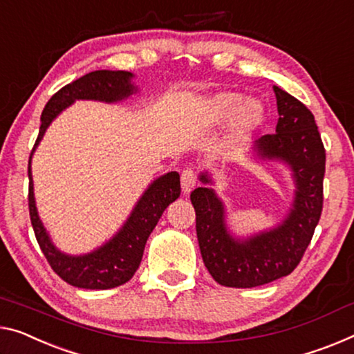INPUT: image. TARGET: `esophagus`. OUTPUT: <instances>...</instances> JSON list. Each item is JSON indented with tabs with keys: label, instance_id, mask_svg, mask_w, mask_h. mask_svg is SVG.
Instances as JSON below:
<instances>
[{
	"label": "esophagus",
	"instance_id": "1",
	"mask_svg": "<svg viewBox=\"0 0 354 354\" xmlns=\"http://www.w3.org/2000/svg\"><path fill=\"white\" fill-rule=\"evenodd\" d=\"M180 182H182V192H183V194H188L194 188V185H196V172L193 169H189V167H187V169H183L182 176H180Z\"/></svg>",
	"mask_w": 354,
	"mask_h": 354
}]
</instances>
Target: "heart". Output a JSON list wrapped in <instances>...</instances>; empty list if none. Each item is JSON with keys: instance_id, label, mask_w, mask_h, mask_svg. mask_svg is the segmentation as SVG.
<instances>
[{"instance_id": "heart-1", "label": "heart", "mask_w": 354, "mask_h": 354, "mask_svg": "<svg viewBox=\"0 0 354 354\" xmlns=\"http://www.w3.org/2000/svg\"><path fill=\"white\" fill-rule=\"evenodd\" d=\"M209 117L215 123L225 122L234 117L232 134L234 138H242L263 122L264 109L258 101H245L243 96L231 91L218 93L209 100Z\"/></svg>"}]
</instances>
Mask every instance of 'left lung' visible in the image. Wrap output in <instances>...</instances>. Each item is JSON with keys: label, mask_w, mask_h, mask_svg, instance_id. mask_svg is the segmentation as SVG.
Returning <instances> with one entry per match:
<instances>
[{"label": "left lung", "mask_w": 354, "mask_h": 354, "mask_svg": "<svg viewBox=\"0 0 354 354\" xmlns=\"http://www.w3.org/2000/svg\"><path fill=\"white\" fill-rule=\"evenodd\" d=\"M274 91L279 122L275 133L263 136L257 149L263 158L286 161L295 172V204L281 226L236 241L226 231L223 205L210 188L199 187L189 196L203 261L223 286L253 288L290 275L301 263L322 216L326 150L315 117L285 90L274 86ZM201 180L210 182L205 174Z\"/></svg>", "instance_id": "8db88e82"}]
</instances>
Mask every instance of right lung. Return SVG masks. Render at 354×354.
I'll use <instances>...</instances> for the list:
<instances>
[{"label": "right lung", "mask_w": 354, "mask_h": 354, "mask_svg": "<svg viewBox=\"0 0 354 354\" xmlns=\"http://www.w3.org/2000/svg\"><path fill=\"white\" fill-rule=\"evenodd\" d=\"M131 77L133 74L127 73V71L102 69L85 74L80 79L59 88L48 100L44 111H42L39 134H37L31 155L44 136L48 124L64 107L73 104L75 100H96L106 102L120 101L134 91ZM30 162V218L36 241L53 272L66 283L85 288V290H109V288L120 286L131 280L134 272L139 268L140 259H142L145 242L150 232L153 231L167 205L180 196V176L177 172H169L151 183L134 207L131 216L124 223L123 230H120V232L112 241H109L104 247L97 248L93 253L85 254V257H68L53 247L39 216H37Z\"/></svg>", "instance_id": "1"}]
</instances>
